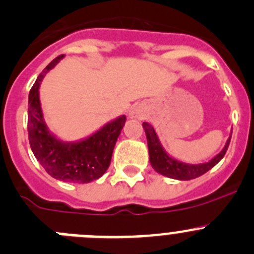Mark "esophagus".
Listing matches in <instances>:
<instances>
[{
  "label": "esophagus",
  "instance_id": "esophagus-1",
  "mask_svg": "<svg viewBox=\"0 0 254 254\" xmlns=\"http://www.w3.org/2000/svg\"><path fill=\"white\" fill-rule=\"evenodd\" d=\"M130 118H132V119H143L144 110L140 106H135V108H132L131 111H130Z\"/></svg>",
  "mask_w": 254,
  "mask_h": 254
}]
</instances>
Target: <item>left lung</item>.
<instances>
[{
    "instance_id": "left-lung-1",
    "label": "left lung",
    "mask_w": 254,
    "mask_h": 254,
    "mask_svg": "<svg viewBox=\"0 0 254 254\" xmlns=\"http://www.w3.org/2000/svg\"><path fill=\"white\" fill-rule=\"evenodd\" d=\"M143 127L145 130L146 140H148V149H149V160L153 167V169L156 173L164 175V177L172 178V179H178V181H190V179H195V178L200 177L208 170L212 169L214 165L222 160V158L226 154L227 149H228L229 141H231V136L227 140L226 145L214 158L205 163H200V164H189V163L181 162V160L175 159L172 155L165 151L163 148L162 143L159 140V136L155 132V129L151 127L149 123H143Z\"/></svg>"
}]
</instances>
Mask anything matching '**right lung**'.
Returning <instances> with one entry per match:
<instances>
[{
	"label": "right lung",
	"instance_id": "right-lung-1",
	"mask_svg": "<svg viewBox=\"0 0 254 254\" xmlns=\"http://www.w3.org/2000/svg\"><path fill=\"white\" fill-rule=\"evenodd\" d=\"M64 55L51 61L37 77L28 95L27 130L31 150L44 169L58 181L85 184L103 177L111 162L114 146L127 116L120 115L91 135L76 141H65L47 127L40 103V85Z\"/></svg>",
	"mask_w": 254,
	"mask_h": 254
}]
</instances>
